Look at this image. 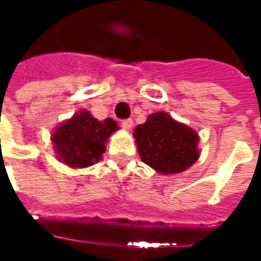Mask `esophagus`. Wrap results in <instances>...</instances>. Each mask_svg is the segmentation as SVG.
<instances>
[{
	"instance_id": "obj_1",
	"label": "esophagus",
	"mask_w": 261,
	"mask_h": 261,
	"mask_svg": "<svg viewBox=\"0 0 261 261\" xmlns=\"http://www.w3.org/2000/svg\"><path fill=\"white\" fill-rule=\"evenodd\" d=\"M121 127H123L124 130L130 131L131 128H133V120H131V119L123 120V121H121Z\"/></svg>"
}]
</instances>
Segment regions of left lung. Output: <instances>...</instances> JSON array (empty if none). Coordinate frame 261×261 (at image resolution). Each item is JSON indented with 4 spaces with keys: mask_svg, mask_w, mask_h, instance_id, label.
<instances>
[{
    "mask_svg": "<svg viewBox=\"0 0 261 261\" xmlns=\"http://www.w3.org/2000/svg\"><path fill=\"white\" fill-rule=\"evenodd\" d=\"M133 136L142 162L161 175L181 173L200 158L197 131L166 112L149 114Z\"/></svg>",
    "mask_w": 261,
    "mask_h": 261,
    "instance_id": "1",
    "label": "left lung"
}]
</instances>
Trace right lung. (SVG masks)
Wrapping results in <instances>:
<instances>
[{
  "label": "right lung",
  "instance_id": "1",
  "mask_svg": "<svg viewBox=\"0 0 261 261\" xmlns=\"http://www.w3.org/2000/svg\"><path fill=\"white\" fill-rule=\"evenodd\" d=\"M117 130L119 125L113 119L97 120L82 109L53 131L56 158L72 169L97 164L106 151L109 137Z\"/></svg>",
  "mask_w": 261,
  "mask_h": 261
}]
</instances>
